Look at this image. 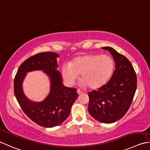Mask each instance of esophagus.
Segmentation results:
<instances>
[{"instance_id":"1","label":"esophagus","mask_w":150,"mask_h":150,"mask_svg":"<svg viewBox=\"0 0 150 150\" xmlns=\"http://www.w3.org/2000/svg\"><path fill=\"white\" fill-rule=\"evenodd\" d=\"M77 93H78V94L79 95H81V94H83V91H82V90H77Z\"/></svg>"}]
</instances>
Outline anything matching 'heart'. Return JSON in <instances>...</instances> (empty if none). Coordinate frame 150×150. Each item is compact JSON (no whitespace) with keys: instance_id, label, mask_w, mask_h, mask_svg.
<instances>
[{"instance_id":"heart-1","label":"heart","mask_w":150,"mask_h":150,"mask_svg":"<svg viewBox=\"0 0 150 150\" xmlns=\"http://www.w3.org/2000/svg\"><path fill=\"white\" fill-rule=\"evenodd\" d=\"M115 63L108 54H84L76 57L70 65L63 67V78L72 84L81 75L84 86L90 89H98L109 80L114 72Z\"/></svg>"}]
</instances>
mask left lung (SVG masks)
I'll return each instance as SVG.
<instances>
[{"label": "left lung", "mask_w": 150, "mask_h": 150, "mask_svg": "<svg viewBox=\"0 0 150 150\" xmlns=\"http://www.w3.org/2000/svg\"><path fill=\"white\" fill-rule=\"evenodd\" d=\"M103 49L110 52L116 69L110 81L88 93V112L98 121L110 124L122 118L129 108L136 92L137 79L131 62L110 47Z\"/></svg>", "instance_id": "left-lung-1"}]
</instances>
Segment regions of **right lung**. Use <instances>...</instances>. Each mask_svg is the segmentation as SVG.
Returning a JSON list of instances; mask_svg holds the SVG:
<instances>
[{
	"label": "right lung",
	"mask_w": 150,
	"mask_h": 150,
	"mask_svg": "<svg viewBox=\"0 0 150 150\" xmlns=\"http://www.w3.org/2000/svg\"><path fill=\"white\" fill-rule=\"evenodd\" d=\"M58 57L51 52L32 56L21 64L14 78V94L21 108L31 120L45 127H55L66 120L78 97L77 89L62 84L60 71L57 70ZM34 70H43L51 79L49 95L40 103L29 100L22 90V83L26 73Z\"/></svg>",
	"instance_id": "1"
}]
</instances>
